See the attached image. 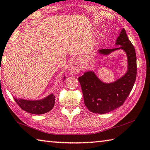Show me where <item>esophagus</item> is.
I'll use <instances>...</instances> for the list:
<instances>
[{"label": "esophagus", "mask_w": 150, "mask_h": 150, "mask_svg": "<svg viewBox=\"0 0 150 150\" xmlns=\"http://www.w3.org/2000/svg\"><path fill=\"white\" fill-rule=\"evenodd\" d=\"M81 70L80 63L77 60L71 62L69 66V70L72 74H78Z\"/></svg>", "instance_id": "34e87169"}]
</instances>
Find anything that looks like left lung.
<instances>
[{"instance_id":"8db88e82","label":"left lung","mask_w":150,"mask_h":150,"mask_svg":"<svg viewBox=\"0 0 150 150\" xmlns=\"http://www.w3.org/2000/svg\"><path fill=\"white\" fill-rule=\"evenodd\" d=\"M115 45L121 46L114 49L99 50L97 52L101 55H108L114 51L123 50L127 57V71L125 74L112 83L102 81L91 70L86 72L78 78L85 105L90 112L96 114H106L122 105L136 80V52L124 28L117 38Z\"/></svg>"}]
</instances>
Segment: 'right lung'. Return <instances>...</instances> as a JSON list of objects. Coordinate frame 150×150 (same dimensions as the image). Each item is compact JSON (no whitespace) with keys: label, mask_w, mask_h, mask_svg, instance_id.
Masks as SVG:
<instances>
[{"label":"right lung","mask_w":150,"mask_h":150,"mask_svg":"<svg viewBox=\"0 0 150 150\" xmlns=\"http://www.w3.org/2000/svg\"><path fill=\"white\" fill-rule=\"evenodd\" d=\"M64 79H65V76H64ZM13 98L21 109L30 114L38 115L46 114L52 110L55 102V96L53 93H51L42 99L36 100L22 99L15 97Z\"/></svg>","instance_id":"right-lung-1"}]
</instances>
